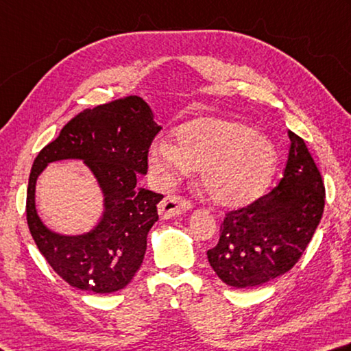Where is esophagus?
Wrapping results in <instances>:
<instances>
[{
    "instance_id": "34e87169",
    "label": "esophagus",
    "mask_w": 351,
    "mask_h": 351,
    "mask_svg": "<svg viewBox=\"0 0 351 351\" xmlns=\"http://www.w3.org/2000/svg\"><path fill=\"white\" fill-rule=\"evenodd\" d=\"M158 208H159V215H161V218L169 219V218H175V216L192 208V202L180 195H170L164 197Z\"/></svg>"
}]
</instances>
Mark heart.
I'll return each mask as SVG.
<instances>
[{"mask_svg": "<svg viewBox=\"0 0 351 351\" xmlns=\"http://www.w3.org/2000/svg\"><path fill=\"white\" fill-rule=\"evenodd\" d=\"M176 145L156 141L150 164L164 184L201 170L207 195L221 206H242L269 182L276 154L269 139L228 118H197L175 133Z\"/></svg>", "mask_w": 351, "mask_h": 351, "instance_id": "heart-1", "label": "heart"}]
</instances>
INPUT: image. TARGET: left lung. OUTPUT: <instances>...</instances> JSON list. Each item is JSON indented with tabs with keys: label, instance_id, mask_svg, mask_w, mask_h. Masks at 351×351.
I'll return each mask as SVG.
<instances>
[{
	"label": "left lung",
	"instance_id": "obj_1",
	"mask_svg": "<svg viewBox=\"0 0 351 351\" xmlns=\"http://www.w3.org/2000/svg\"><path fill=\"white\" fill-rule=\"evenodd\" d=\"M284 176L269 193L226 213L208 263L227 285L265 284L293 269L313 238L326 204L322 176L304 139L289 130Z\"/></svg>",
	"mask_w": 351,
	"mask_h": 351
}]
</instances>
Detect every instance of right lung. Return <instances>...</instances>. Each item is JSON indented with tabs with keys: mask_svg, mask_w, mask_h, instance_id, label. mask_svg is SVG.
Listing matches in <instances>:
<instances>
[{
	"mask_svg": "<svg viewBox=\"0 0 351 351\" xmlns=\"http://www.w3.org/2000/svg\"><path fill=\"white\" fill-rule=\"evenodd\" d=\"M161 129L147 103L129 95L75 114L35 158L25 199L29 230L43 256L69 285L113 293L124 289L141 267L162 195L138 187L136 176L147 173L149 149ZM69 157L82 158L105 193L104 219L80 237L50 232L34 208L36 178L49 162Z\"/></svg>",
	"mask_w": 351,
	"mask_h": 351,
	"instance_id": "right-lung-1",
	"label": "right lung"
}]
</instances>
